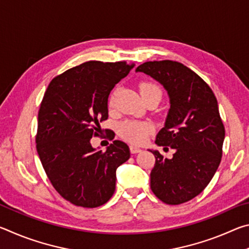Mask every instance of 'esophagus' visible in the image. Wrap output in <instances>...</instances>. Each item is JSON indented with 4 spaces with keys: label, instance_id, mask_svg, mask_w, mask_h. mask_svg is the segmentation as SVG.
<instances>
[{
    "label": "esophagus",
    "instance_id": "esophagus-1",
    "mask_svg": "<svg viewBox=\"0 0 249 249\" xmlns=\"http://www.w3.org/2000/svg\"><path fill=\"white\" fill-rule=\"evenodd\" d=\"M129 148H130V153H132V154H138V153H141V151H142L140 147H136V146H130Z\"/></svg>",
    "mask_w": 249,
    "mask_h": 249
}]
</instances>
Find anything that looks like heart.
<instances>
[{
  "label": "heart",
  "instance_id": "1",
  "mask_svg": "<svg viewBox=\"0 0 249 249\" xmlns=\"http://www.w3.org/2000/svg\"><path fill=\"white\" fill-rule=\"evenodd\" d=\"M140 92L142 99L150 95H159L161 98V89L158 84L151 81H142L140 83ZM113 104V95L109 99V105ZM151 125L146 122L125 121L120 125L119 132L122 137L132 144H142L146 141L151 132Z\"/></svg>",
  "mask_w": 249,
  "mask_h": 249
}]
</instances>
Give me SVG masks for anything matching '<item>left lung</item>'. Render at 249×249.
Wrapping results in <instances>:
<instances>
[{
  "mask_svg": "<svg viewBox=\"0 0 249 249\" xmlns=\"http://www.w3.org/2000/svg\"><path fill=\"white\" fill-rule=\"evenodd\" d=\"M136 72L162 84L170 100L165 126L155 142L176 153L168 159L158 150H149L156 158L151 191L163 203H184L204 190L220 166L225 128L217 100L208 83L180 62H144Z\"/></svg>",
  "mask_w": 249,
  "mask_h": 249,
  "instance_id": "left-lung-1",
  "label": "left lung"
}]
</instances>
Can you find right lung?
I'll list each match as a JSON object with an SVG mask.
<instances>
[{"label":"right lung","mask_w":249,"mask_h":249,"mask_svg":"<svg viewBox=\"0 0 249 249\" xmlns=\"http://www.w3.org/2000/svg\"><path fill=\"white\" fill-rule=\"evenodd\" d=\"M134 64L87 61L52 80L38 112L36 148L46 175L64 199L98 208L115 191L116 169L127 161L129 147L114 141L96 150L91 138L108 117V95ZM112 136V130H108ZM114 138V137H113Z\"/></svg>","instance_id":"right-lung-1"}]
</instances>
